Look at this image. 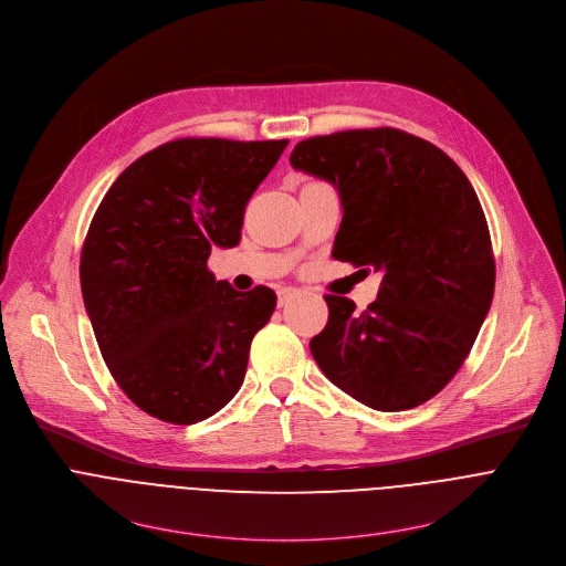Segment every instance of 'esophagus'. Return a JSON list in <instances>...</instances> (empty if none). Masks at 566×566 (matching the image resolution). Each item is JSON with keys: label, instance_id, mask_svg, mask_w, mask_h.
Masks as SVG:
<instances>
[{"label": "esophagus", "instance_id": "1", "mask_svg": "<svg viewBox=\"0 0 566 566\" xmlns=\"http://www.w3.org/2000/svg\"><path fill=\"white\" fill-rule=\"evenodd\" d=\"M293 295H295V289H282V291L277 293V304H280V306H286Z\"/></svg>", "mask_w": 566, "mask_h": 566}]
</instances>
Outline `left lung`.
I'll list each match as a JSON object with an SVG mask.
<instances>
[{
    "label": "left lung",
    "instance_id": "left-lung-1",
    "mask_svg": "<svg viewBox=\"0 0 566 566\" xmlns=\"http://www.w3.org/2000/svg\"><path fill=\"white\" fill-rule=\"evenodd\" d=\"M291 166L340 195L334 258L382 273L360 313L325 295L327 327L308 345L317 367L371 410L421 406L468 358L495 293L474 188L446 151L394 127L300 140Z\"/></svg>",
    "mask_w": 566,
    "mask_h": 566
}]
</instances>
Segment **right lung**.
<instances>
[{
  "mask_svg": "<svg viewBox=\"0 0 566 566\" xmlns=\"http://www.w3.org/2000/svg\"><path fill=\"white\" fill-rule=\"evenodd\" d=\"M286 145L164 143L114 181L92 219L80 255L85 306L114 380L154 419L203 421L244 382L277 295L217 282L208 258L239 244L247 203Z\"/></svg>",
  "mask_w": 566,
  "mask_h": 566,
  "instance_id": "obj_1",
  "label": "right lung"
}]
</instances>
